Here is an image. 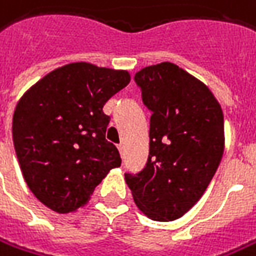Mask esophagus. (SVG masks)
<instances>
[{
  "mask_svg": "<svg viewBox=\"0 0 256 256\" xmlns=\"http://www.w3.org/2000/svg\"><path fill=\"white\" fill-rule=\"evenodd\" d=\"M118 148H119L120 154L123 157V156H124V144H123V143H119V144H118Z\"/></svg>",
  "mask_w": 256,
  "mask_h": 256,
  "instance_id": "obj_1",
  "label": "esophagus"
}]
</instances>
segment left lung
I'll return each mask as SVG.
<instances>
[{
    "label": "left lung",
    "mask_w": 256,
    "mask_h": 256,
    "mask_svg": "<svg viewBox=\"0 0 256 256\" xmlns=\"http://www.w3.org/2000/svg\"><path fill=\"white\" fill-rule=\"evenodd\" d=\"M150 118L142 172H124L134 202L156 221L184 216L207 190L224 153V116L207 86L174 64L134 75Z\"/></svg>",
    "instance_id": "1"
}]
</instances>
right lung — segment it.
<instances>
[{
	"mask_svg": "<svg viewBox=\"0 0 256 256\" xmlns=\"http://www.w3.org/2000/svg\"><path fill=\"white\" fill-rule=\"evenodd\" d=\"M130 82L124 70L78 62L58 68L20 99L12 119L15 153L34 196L65 214L88 202L122 164L106 140L104 103Z\"/></svg>",
	"mask_w": 256,
	"mask_h": 256,
	"instance_id": "1",
	"label": "right lung"
}]
</instances>
